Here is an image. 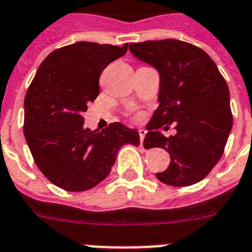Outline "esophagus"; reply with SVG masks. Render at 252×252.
Wrapping results in <instances>:
<instances>
[{"mask_svg": "<svg viewBox=\"0 0 252 252\" xmlns=\"http://www.w3.org/2000/svg\"><path fill=\"white\" fill-rule=\"evenodd\" d=\"M138 134H140V146H144V138H145L146 130L145 129H138Z\"/></svg>", "mask_w": 252, "mask_h": 252, "instance_id": "esophagus-1", "label": "esophagus"}]
</instances>
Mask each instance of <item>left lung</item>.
Here are the masks:
<instances>
[{
	"label": "left lung",
	"mask_w": 252,
	"mask_h": 252,
	"mask_svg": "<svg viewBox=\"0 0 252 252\" xmlns=\"http://www.w3.org/2000/svg\"><path fill=\"white\" fill-rule=\"evenodd\" d=\"M130 52L159 72V106L148 123L145 149L162 148L170 165L158 180L174 187L197 183L221 159L233 126L229 87L203 49L176 39L130 43ZM176 124L177 134L158 132Z\"/></svg>",
	"instance_id": "1"
}]
</instances>
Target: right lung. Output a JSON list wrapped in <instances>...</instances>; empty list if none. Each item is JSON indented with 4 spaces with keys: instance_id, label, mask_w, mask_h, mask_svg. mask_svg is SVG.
I'll return each instance as SVG.
<instances>
[{
    "instance_id": "right-lung-1",
    "label": "right lung",
    "mask_w": 252,
    "mask_h": 252,
    "mask_svg": "<svg viewBox=\"0 0 252 252\" xmlns=\"http://www.w3.org/2000/svg\"><path fill=\"white\" fill-rule=\"evenodd\" d=\"M126 49L128 43L91 41L55 49L26 93L23 133L30 152L43 175L65 191L95 187L110 174L123 145H140L136 129L111 123L100 132L91 130L81 116L99 95L103 70Z\"/></svg>"
}]
</instances>
